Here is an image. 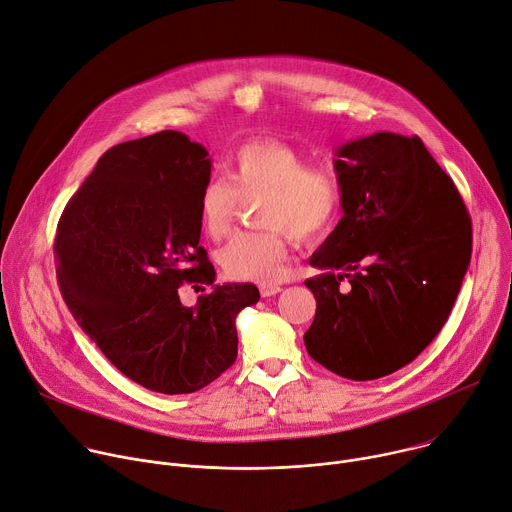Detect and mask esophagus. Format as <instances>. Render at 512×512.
I'll use <instances>...</instances> for the list:
<instances>
[{"mask_svg":"<svg viewBox=\"0 0 512 512\" xmlns=\"http://www.w3.org/2000/svg\"><path fill=\"white\" fill-rule=\"evenodd\" d=\"M282 289L278 285H260V295L262 297H274L278 295Z\"/></svg>","mask_w":512,"mask_h":512,"instance_id":"esophagus-1","label":"esophagus"}]
</instances>
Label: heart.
I'll list each match as a JSON object with an SVG mask.
<instances>
[{
  "mask_svg": "<svg viewBox=\"0 0 512 512\" xmlns=\"http://www.w3.org/2000/svg\"><path fill=\"white\" fill-rule=\"evenodd\" d=\"M242 199H264L260 223L268 230L238 234L219 252L223 272L268 285L289 274L291 238L315 240L333 223L342 189L329 168L280 140L242 144L227 164V181L213 177L199 195V217L211 240L232 232Z\"/></svg>",
  "mask_w": 512,
  "mask_h": 512,
  "instance_id": "heart-1",
  "label": "heart"
}]
</instances>
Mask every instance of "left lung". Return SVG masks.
<instances>
[{
	"instance_id": "left-lung-1",
	"label": "left lung",
	"mask_w": 512,
	"mask_h": 512,
	"mask_svg": "<svg viewBox=\"0 0 512 512\" xmlns=\"http://www.w3.org/2000/svg\"><path fill=\"white\" fill-rule=\"evenodd\" d=\"M344 217L311 256L309 356L350 380L413 362L445 325L472 256V221L419 136L378 132L337 148ZM348 277L353 291L342 294Z\"/></svg>"
}]
</instances>
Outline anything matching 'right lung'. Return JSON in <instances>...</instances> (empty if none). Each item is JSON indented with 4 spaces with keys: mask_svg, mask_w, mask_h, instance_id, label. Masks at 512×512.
Returning <instances> with one entry per match:
<instances>
[{
    "mask_svg": "<svg viewBox=\"0 0 512 512\" xmlns=\"http://www.w3.org/2000/svg\"><path fill=\"white\" fill-rule=\"evenodd\" d=\"M207 156L173 130L113 146L56 227V278L73 317L122 374L162 394L195 392L230 368L236 317L260 299L248 282L213 285L199 246ZM185 281L212 291L185 308Z\"/></svg>",
    "mask_w": 512,
    "mask_h": 512,
    "instance_id": "obj_1",
    "label": "right lung"
}]
</instances>
